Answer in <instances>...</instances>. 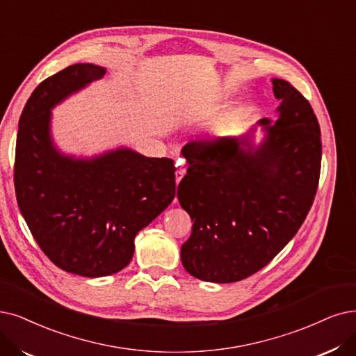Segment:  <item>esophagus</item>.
I'll list each match as a JSON object with an SVG mask.
<instances>
[{
    "instance_id": "34e87169",
    "label": "esophagus",
    "mask_w": 356,
    "mask_h": 356,
    "mask_svg": "<svg viewBox=\"0 0 356 356\" xmlns=\"http://www.w3.org/2000/svg\"><path fill=\"white\" fill-rule=\"evenodd\" d=\"M177 166H178V169H177V172H175V179H177V184H179V181L184 178V175H186V168H184L179 163H177Z\"/></svg>"
}]
</instances>
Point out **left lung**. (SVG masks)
Segmentation results:
<instances>
[{
  "label": "left lung",
  "mask_w": 356,
  "mask_h": 356,
  "mask_svg": "<svg viewBox=\"0 0 356 356\" xmlns=\"http://www.w3.org/2000/svg\"><path fill=\"white\" fill-rule=\"evenodd\" d=\"M279 118L241 136L193 141L178 200L193 220L181 247L187 272L204 282L243 280L267 266L304 223L321 168L320 125L309 102L291 83L273 79Z\"/></svg>",
  "instance_id": "obj_1"
}]
</instances>
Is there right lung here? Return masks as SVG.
Returning <instances> with one entry per match:
<instances>
[{
  "label": "right lung",
  "instance_id": "right-lung-1",
  "mask_svg": "<svg viewBox=\"0 0 356 356\" xmlns=\"http://www.w3.org/2000/svg\"><path fill=\"white\" fill-rule=\"evenodd\" d=\"M74 64L42 81L19 120L14 187L22 215L48 259L68 273L102 277L133 259L134 238L172 203L175 166L118 147L93 158L56 149L51 109L102 79Z\"/></svg>",
  "mask_w": 356,
  "mask_h": 356
}]
</instances>
